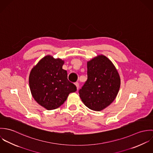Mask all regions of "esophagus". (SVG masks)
I'll return each mask as SVG.
<instances>
[{
  "label": "esophagus",
  "mask_w": 153,
  "mask_h": 153,
  "mask_svg": "<svg viewBox=\"0 0 153 153\" xmlns=\"http://www.w3.org/2000/svg\"><path fill=\"white\" fill-rule=\"evenodd\" d=\"M75 84V85H76V87L77 89H78V88H79V83H78V82H76Z\"/></svg>",
  "instance_id": "1"
}]
</instances>
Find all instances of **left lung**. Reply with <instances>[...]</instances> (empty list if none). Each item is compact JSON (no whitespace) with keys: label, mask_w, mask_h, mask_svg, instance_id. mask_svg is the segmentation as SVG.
Returning <instances> with one entry per match:
<instances>
[{"label":"left lung","mask_w":153,"mask_h":153,"mask_svg":"<svg viewBox=\"0 0 153 153\" xmlns=\"http://www.w3.org/2000/svg\"><path fill=\"white\" fill-rule=\"evenodd\" d=\"M119 74L108 58L99 55L87 63V80L79 90V97L89 109L100 111L115 100L120 87Z\"/></svg>","instance_id":"left-lung-1"}]
</instances>
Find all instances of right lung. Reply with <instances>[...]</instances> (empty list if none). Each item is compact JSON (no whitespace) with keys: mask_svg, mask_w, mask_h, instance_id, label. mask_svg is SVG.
Here are the masks:
<instances>
[{"mask_svg":"<svg viewBox=\"0 0 153 153\" xmlns=\"http://www.w3.org/2000/svg\"><path fill=\"white\" fill-rule=\"evenodd\" d=\"M64 61L51 56L43 58L31 71L29 81L35 101L48 110L64 104L76 87L68 79L67 71L62 69Z\"/></svg>","mask_w":153,"mask_h":153,"instance_id":"obj_1","label":"right lung"}]
</instances>
